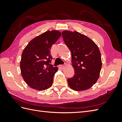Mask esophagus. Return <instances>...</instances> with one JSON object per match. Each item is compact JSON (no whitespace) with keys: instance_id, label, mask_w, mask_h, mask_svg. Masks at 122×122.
I'll return each mask as SVG.
<instances>
[{"instance_id":"esophagus-1","label":"esophagus","mask_w":122,"mask_h":122,"mask_svg":"<svg viewBox=\"0 0 122 122\" xmlns=\"http://www.w3.org/2000/svg\"><path fill=\"white\" fill-rule=\"evenodd\" d=\"M64 67H65V66L64 65H60L59 66V68L61 69H63L64 68Z\"/></svg>"}]
</instances>
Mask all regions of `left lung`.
<instances>
[{"label":"left lung","instance_id":"obj_1","mask_svg":"<svg viewBox=\"0 0 122 122\" xmlns=\"http://www.w3.org/2000/svg\"><path fill=\"white\" fill-rule=\"evenodd\" d=\"M62 36L72 54L74 76L68 79L70 87L76 91H85L97 82L102 68L100 51L89 37L77 31H63Z\"/></svg>","mask_w":122,"mask_h":122}]
</instances>
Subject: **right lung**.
I'll list each match as a JSON object with an SVG mask.
<instances>
[{"mask_svg": "<svg viewBox=\"0 0 122 122\" xmlns=\"http://www.w3.org/2000/svg\"><path fill=\"white\" fill-rule=\"evenodd\" d=\"M61 36L58 30L47 31L31 40L23 51L20 63L21 73L32 89L43 91L52 84L58 68L51 64L50 49Z\"/></svg>", "mask_w": 122, "mask_h": 122, "instance_id": "1", "label": "right lung"}]
</instances>
